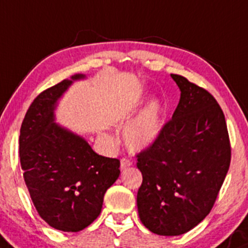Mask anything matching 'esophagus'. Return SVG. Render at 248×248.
Instances as JSON below:
<instances>
[{"instance_id": "esophagus-1", "label": "esophagus", "mask_w": 248, "mask_h": 248, "mask_svg": "<svg viewBox=\"0 0 248 248\" xmlns=\"http://www.w3.org/2000/svg\"><path fill=\"white\" fill-rule=\"evenodd\" d=\"M131 165H132V161L129 160V159H126V158L121 159V169H126Z\"/></svg>"}]
</instances>
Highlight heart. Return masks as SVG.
Masks as SVG:
<instances>
[{
	"instance_id": "heart-1",
	"label": "heart",
	"mask_w": 248,
	"mask_h": 248,
	"mask_svg": "<svg viewBox=\"0 0 248 248\" xmlns=\"http://www.w3.org/2000/svg\"><path fill=\"white\" fill-rule=\"evenodd\" d=\"M164 108L159 101H152L140 116L124 129V140L132 150H143L158 140L163 127Z\"/></svg>"
}]
</instances>
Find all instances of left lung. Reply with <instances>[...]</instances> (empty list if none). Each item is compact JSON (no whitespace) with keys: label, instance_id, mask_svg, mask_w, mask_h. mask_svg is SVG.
Returning <instances> with one entry per match:
<instances>
[{"label":"left lung","instance_id":"8db88e82","mask_svg":"<svg viewBox=\"0 0 248 248\" xmlns=\"http://www.w3.org/2000/svg\"><path fill=\"white\" fill-rule=\"evenodd\" d=\"M171 77L181 90L179 105L158 140L137 154L140 219L163 236L182 235L209 214L231 160L225 116L214 96L182 76Z\"/></svg>","mask_w":248,"mask_h":248}]
</instances>
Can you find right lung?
Masks as SVG:
<instances>
[{
	"label": "right lung",
	"mask_w": 248,
	"mask_h": 248,
	"mask_svg": "<svg viewBox=\"0 0 248 248\" xmlns=\"http://www.w3.org/2000/svg\"><path fill=\"white\" fill-rule=\"evenodd\" d=\"M72 76L40 93L20 127L23 177L41 218L56 230L77 232L99 217L104 194L120 176L119 159L96 154L84 138L55 124L57 100Z\"/></svg>",
	"instance_id": "obj_1"
}]
</instances>
